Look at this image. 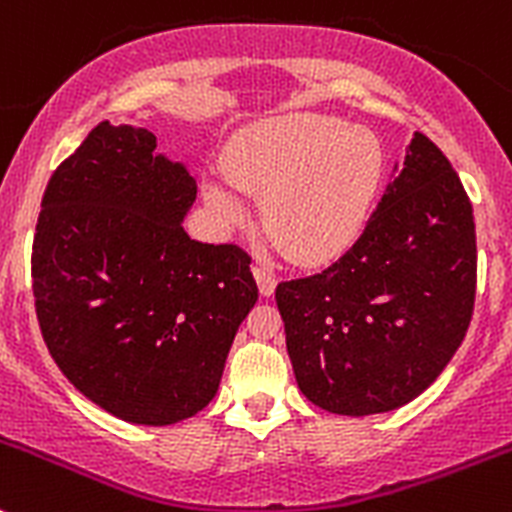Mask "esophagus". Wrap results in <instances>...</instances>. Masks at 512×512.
<instances>
[{
	"mask_svg": "<svg viewBox=\"0 0 512 512\" xmlns=\"http://www.w3.org/2000/svg\"><path fill=\"white\" fill-rule=\"evenodd\" d=\"M252 275H255V282H257V287H260L262 297H270L272 292H275L277 277H275V272L270 270V267L255 265V267H252Z\"/></svg>",
	"mask_w": 512,
	"mask_h": 512,
	"instance_id": "1",
	"label": "esophagus"
}]
</instances>
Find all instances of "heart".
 Masks as SVG:
<instances>
[{"label": "heart", "mask_w": 512, "mask_h": 512, "mask_svg": "<svg viewBox=\"0 0 512 512\" xmlns=\"http://www.w3.org/2000/svg\"><path fill=\"white\" fill-rule=\"evenodd\" d=\"M222 170L230 185L202 182V200L222 230L250 225L242 191L265 200L267 232L292 262L320 265L360 237L385 160L380 140L365 127L330 114L290 112L237 132Z\"/></svg>", "instance_id": "obj_1"}]
</instances>
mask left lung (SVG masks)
<instances>
[{
    "instance_id": "left-lung-1",
    "label": "left lung",
    "mask_w": 512,
    "mask_h": 512,
    "mask_svg": "<svg viewBox=\"0 0 512 512\" xmlns=\"http://www.w3.org/2000/svg\"><path fill=\"white\" fill-rule=\"evenodd\" d=\"M475 270L473 205L415 132L360 240L320 275L277 285L300 393L350 418L418 398L468 332Z\"/></svg>"
}]
</instances>
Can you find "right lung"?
<instances>
[{"mask_svg": "<svg viewBox=\"0 0 512 512\" xmlns=\"http://www.w3.org/2000/svg\"><path fill=\"white\" fill-rule=\"evenodd\" d=\"M197 182L137 124H97L42 197L32 290L74 388L135 425L192 418L257 302L250 257L185 232Z\"/></svg>", "mask_w": 512, "mask_h": 512, "instance_id": "right-lung-1", "label": "right lung"}]
</instances>
